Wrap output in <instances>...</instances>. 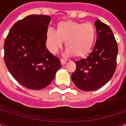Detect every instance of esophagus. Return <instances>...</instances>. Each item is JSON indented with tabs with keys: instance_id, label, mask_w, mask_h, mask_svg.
<instances>
[{
	"instance_id": "esophagus-1",
	"label": "esophagus",
	"mask_w": 126,
	"mask_h": 126,
	"mask_svg": "<svg viewBox=\"0 0 126 126\" xmlns=\"http://www.w3.org/2000/svg\"><path fill=\"white\" fill-rule=\"evenodd\" d=\"M60 62H61V64H62V65H64L66 63V61L65 60H64V59H61Z\"/></svg>"
}]
</instances>
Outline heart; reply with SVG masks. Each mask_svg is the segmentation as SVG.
<instances>
[{
	"mask_svg": "<svg viewBox=\"0 0 126 126\" xmlns=\"http://www.w3.org/2000/svg\"><path fill=\"white\" fill-rule=\"evenodd\" d=\"M96 38V29L90 23L74 21L61 22L57 30L50 29L46 34V44L52 53L55 54L65 41L66 54L82 57L91 50Z\"/></svg>",
	"mask_w": 126,
	"mask_h": 126,
	"instance_id": "1",
	"label": "heart"
}]
</instances>
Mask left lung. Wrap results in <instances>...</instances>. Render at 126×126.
I'll list each match as a JSON object with an SVG mask.
<instances>
[{
    "mask_svg": "<svg viewBox=\"0 0 126 126\" xmlns=\"http://www.w3.org/2000/svg\"><path fill=\"white\" fill-rule=\"evenodd\" d=\"M97 40L93 51L86 58L76 61V69L71 75L75 85L84 91L102 88L114 75L118 54L117 42L110 27L97 19Z\"/></svg>",
    "mask_w": 126,
    "mask_h": 126,
    "instance_id": "8db88e82",
    "label": "left lung"
}]
</instances>
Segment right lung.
<instances>
[{
	"label": "right lung",
	"mask_w": 126,
	"mask_h": 126,
	"mask_svg": "<svg viewBox=\"0 0 126 126\" xmlns=\"http://www.w3.org/2000/svg\"><path fill=\"white\" fill-rule=\"evenodd\" d=\"M50 17L32 15L16 22L4 43V61L19 83L32 90L47 87L62 66L47 49L46 34Z\"/></svg>",
	"instance_id": "add662e5"
}]
</instances>
